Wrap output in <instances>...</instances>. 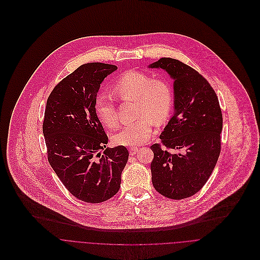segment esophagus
<instances>
[{
  "instance_id": "esophagus-1",
  "label": "esophagus",
  "mask_w": 260,
  "mask_h": 260,
  "mask_svg": "<svg viewBox=\"0 0 260 260\" xmlns=\"http://www.w3.org/2000/svg\"><path fill=\"white\" fill-rule=\"evenodd\" d=\"M138 150H139V148H138V147H131V148L129 149V152H130V154H131V155H133V154L137 153V152H138Z\"/></svg>"
}]
</instances>
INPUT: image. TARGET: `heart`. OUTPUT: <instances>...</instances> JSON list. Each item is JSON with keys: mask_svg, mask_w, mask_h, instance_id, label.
<instances>
[{"mask_svg": "<svg viewBox=\"0 0 260 260\" xmlns=\"http://www.w3.org/2000/svg\"><path fill=\"white\" fill-rule=\"evenodd\" d=\"M115 93L122 100H135L137 120L125 124L114 134L117 145L138 146L146 142L151 134L153 123L162 125L169 119L174 95L171 85L163 79H152L148 74L129 71L123 74L114 85ZM95 112L100 122L115 128L119 118L116 102L110 94H100L95 101Z\"/></svg>", "mask_w": 260, "mask_h": 260, "instance_id": "obj_1", "label": "heart"}]
</instances>
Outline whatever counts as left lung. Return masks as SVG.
<instances>
[{
	"label": "left lung",
	"mask_w": 260,
	"mask_h": 260,
	"mask_svg": "<svg viewBox=\"0 0 260 260\" xmlns=\"http://www.w3.org/2000/svg\"><path fill=\"white\" fill-rule=\"evenodd\" d=\"M148 69L165 71L173 83L174 113L150 146L152 185L173 200L193 196L209 179L220 153L222 114L215 91L183 62L163 57Z\"/></svg>",
	"instance_id": "left-lung-1"
}]
</instances>
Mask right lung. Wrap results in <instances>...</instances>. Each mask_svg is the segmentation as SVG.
Wrapping results in <instances>:
<instances>
[{
    "instance_id": "right-lung-1",
    "label": "right lung",
    "mask_w": 260,
    "mask_h": 260,
    "mask_svg": "<svg viewBox=\"0 0 260 260\" xmlns=\"http://www.w3.org/2000/svg\"><path fill=\"white\" fill-rule=\"evenodd\" d=\"M117 70L107 63L83 64L47 100L43 133L48 161L68 190L86 203L105 202L119 191L129 157L123 145L107 147L109 138L95 112L100 84Z\"/></svg>"
}]
</instances>
